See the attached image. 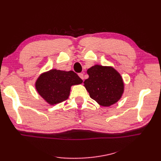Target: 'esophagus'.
Wrapping results in <instances>:
<instances>
[{"label":"esophagus","mask_w":161,"mask_h":161,"mask_svg":"<svg viewBox=\"0 0 161 161\" xmlns=\"http://www.w3.org/2000/svg\"><path fill=\"white\" fill-rule=\"evenodd\" d=\"M79 77L82 80H84V75H83V73H79Z\"/></svg>","instance_id":"1"}]
</instances>
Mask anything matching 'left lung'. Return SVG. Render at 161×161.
Listing matches in <instances>:
<instances>
[{"label": "left lung", "mask_w": 161, "mask_h": 161, "mask_svg": "<svg viewBox=\"0 0 161 161\" xmlns=\"http://www.w3.org/2000/svg\"><path fill=\"white\" fill-rule=\"evenodd\" d=\"M84 86L91 98L99 105L109 107L117 103L124 91L123 79L111 66L95 65L87 70Z\"/></svg>", "instance_id": "obj_1"}]
</instances>
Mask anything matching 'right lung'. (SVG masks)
<instances>
[{
	"instance_id": "1",
	"label": "right lung",
	"mask_w": 161,
	"mask_h": 161,
	"mask_svg": "<svg viewBox=\"0 0 161 161\" xmlns=\"http://www.w3.org/2000/svg\"><path fill=\"white\" fill-rule=\"evenodd\" d=\"M82 82V80L72 70L52 69L38 77L36 89L48 104L53 105L66 100L70 95V87Z\"/></svg>"
}]
</instances>
